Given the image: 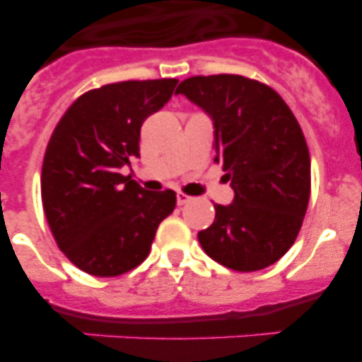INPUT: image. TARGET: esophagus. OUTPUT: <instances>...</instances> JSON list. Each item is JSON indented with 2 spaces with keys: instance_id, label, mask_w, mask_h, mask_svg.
I'll return each instance as SVG.
<instances>
[{
  "instance_id": "obj_1",
  "label": "esophagus",
  "mask_w": 362,
  "mask_h": 362,
  "mask_svg": "<svg viewBox=\"0 0 362 362\" xmlns=\"http://www.w3.org/2000/svg\"><path fill=\"white\" fill-rule=\"evenodd\" d=\"M190 201H192L190 196H187V194H181V192H179V194H177V204H179V206H183V204L190 203Z\"/></svg>"
}]
</instances>
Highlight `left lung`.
<instances>
[{"label":"left lung","instance_id":"8db88e82","mask_svg":"<svg viewBox=\"0 0 362 362\" xmlns=\"http://www.w3.org/2000/svg\"><path fill=\"white\" fill-rule=\"evenodd\" d=\"M175 94L212 119L216 161L233 190L197 233L203 250L238 272L270 267L293 245L308 209L310 153L296 116L274 88L233 74L194 76Z\"/></svg>","mask_w":362,"mask_h":362}]
</instances>
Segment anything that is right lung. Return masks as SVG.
<instances>
[{
  "label": "right lung",
  "mask_w": 362,
  "mask_h": 362,
  "mask_svg": "<svg viewBox=\"0 0 362 362\" xmlns=\"http://www.w3.org/2000/svg\"><path fill=\"white\" fill-rule=\"evenodd\" d=\"M175 85H105L76 99L54 129L41 170L45 216L63 254L90 276L141 264L159 223L174 212V192L145 190L121 168L139 156L143 121L168 103Z\"/></svg>",
  "instance_id": "obj_1"
}]
</instances>
